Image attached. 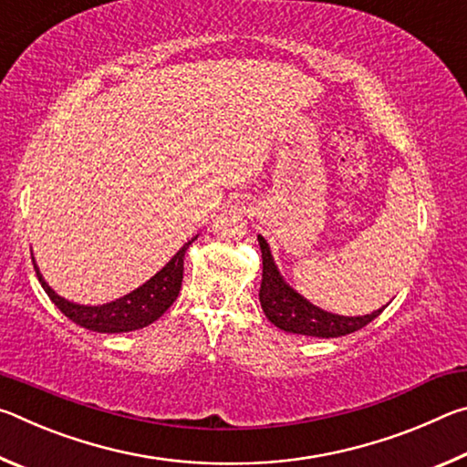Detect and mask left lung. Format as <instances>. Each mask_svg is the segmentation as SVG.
<instances>
[{"label": "left lung", "instance_id": "left-lung-1", "mask_svg": "<svg viewBox=\"0 0 467 467\" xmlns=\"http://www.w3.org/2000/svg\"><path fill=\"white\" fill-rule=\"evenodd\" d=\"M259 247H262L264 259V274H262V288H259V303L265 317L270 319L275 327H280L288 334L313 336V337H339L348 336L352 331H358L370 321L383 313V309L373 311L370 315H358V317H344V315L327 313L309 303L305 296H300L295 288H290L284 282L282 274L274 264L270 244L262 234L257 236Z\"/></svg>", "mask_w": 467, "mask_h": 467}]
</instances>
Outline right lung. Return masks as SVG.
<instances>
[{
  "mask_svg": "<svg viewBox=\"0 0 467 467\" xmlns=\"http://www.w3.org/2000/svg\"><path fill=\"white\" fill-rule=\"evenodd\" d=\"M195 239L197 236H193L192 241H187L183 247L172 255L171 262L164 265L161 272H156L146 284H141L140 288L99 306L76 305L72 300L59 296L57 292L45 282L43 274L38 272L35 257L33 264L36 278L45 288L47 296L53 300L55 306H57L67 319H72L76 326H80L84 329L99 331V334H123V331H133L150 326V323H154L158 317H162L164 311L175 303L181 290V282H183L185 251Z\"/></svg>",
  "mask_w": 467,
  "mask_h": 467,
  "instance_id": "right-lung-1",
  "label": "right lung"
}]
</instances>
